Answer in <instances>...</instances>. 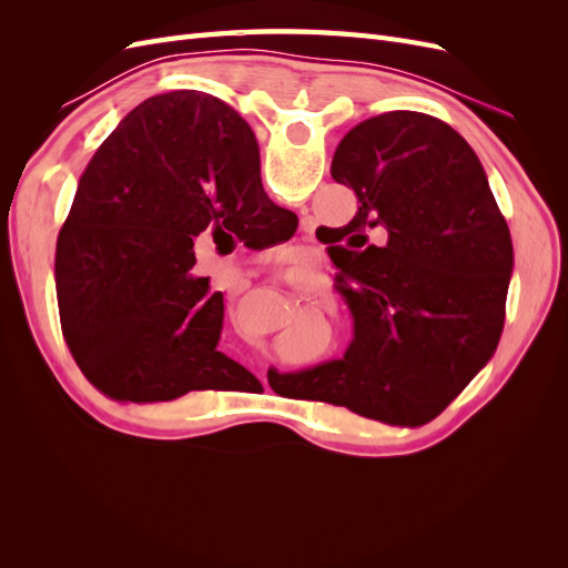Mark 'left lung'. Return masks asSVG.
<instances>
[{"label": "left lung", "instance_id": "obj_1", "mask_svg": "<svg viewBox=\"0 0 568 568\" xmlns=\"http://www.w3.org/2000/svg\"><path fill=\"white\" fill-rule=\"evenodd\" d=\"M332 178L357 213L332 255L353 315L341 359L267 372L277 393L395 426L438 417L484 367L505 326L511 239L474 149L443 120L390 111L336 146ZM381 236L369 245L366 234Z\"/></svg>", "mask_w": 568, "mask_h": 568}]
</instances>
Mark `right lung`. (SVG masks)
<instances>
[{
	"label": "right lung",
	"mask_w": 568,
	"mask_h": 568,
	"mask_svg": "<svg viewBox=\"0 0 568 568\" xmlns=\"http://www.w3.org/2000/svg\"><path fill=\"white\" fill-rule=\"evenodd\" d=\"M272 203L246 120L196 90L151 97L99 146L57 244L63 338L113 400L239 390L255 376L217 351L220 291L192 272L203 234L248 246L294 236Z\"/></svg>",
	"instance_id": "add662e5"
}]
</instances>
